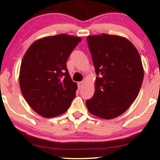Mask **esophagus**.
Masks as SVG:
<instances>
[{
    "instance_id": "esophagus-1",
    "label": "esophagus",
    "mask_w": 160,
    "mask_h": 160,
    "mask_svg": "<svg viewBox=\"0 0 160 160\" xmlns=\"http://www.w3.org/2000/svg\"><path fill=\"white\" fill-rule=\"evenodd\" d=\"M84 85V82L83 81H82V82H78V87H79V89H82V86Z\"/></svg>"
}]
</instances>
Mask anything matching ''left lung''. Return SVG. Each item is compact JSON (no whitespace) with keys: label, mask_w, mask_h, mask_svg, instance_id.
Listing matches in <instances>:
<instances>
[{"label":"left lung","mask_w":160,"mask_h":160,"mask_svg":"<svg viewBox=\"0 0 160 160\" xmlns=\"http://www.w3.org/2000/svg\"><path fill=\"white\" fill-rule=\"evenodd\" d=\"M95 72L92 98L86 102L92 115L111 120L123 113L137 98L144 78L140 55L123 37L88 36Z\"/></svg>","instance_id":"1"}]
</instances>
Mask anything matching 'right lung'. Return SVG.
I'll use <instances>...</instances> for the list:
<instances>
[{
    "instance_id": "obj_1",
    "label": "right lung",
    "mask_w": 160,
    "mask_h": 160,
    "mask_svg": "<svg viewBox=\"0 0 160 160\" xmlns=\"http://www.w3.org/2000/svg\"><path fill=\"white\" fill-rule=\"evenodd\" d=\"M81 38L60 34L36 40L24 55L19 86L28 104L45 118L57 117L68 109L76 94L66 62Z\"/></svg>"
}]
</instances>
